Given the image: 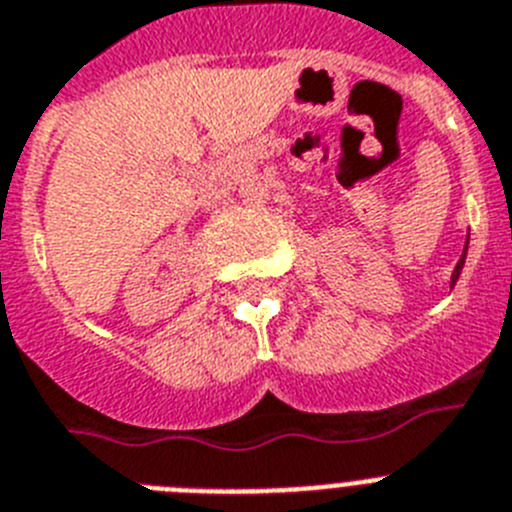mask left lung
Masks as SVG:
<instances>
[{"instance_id": "8db88e82", "label": "left lung", "mask_w": 512, "mask_h": 512, "mask_svg": "<svg viewBox=\"0 0 512 512\" xmlns=\"http://www.w3.org/2000/svg\"><path fill=\"white\" fill-rule=\"evenodd\" d=\"M466 250H469V237H466V247H464V255H461V260L456 262V268H453V275H451V288L456 286V281H459L461 275V268H464V260H466Z\"/></svg>"}]
</instances>
